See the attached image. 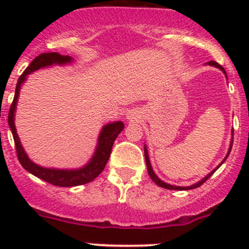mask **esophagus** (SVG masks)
Masks as SVG:
<instances>
[{
  "mask_svg": "<svg viewBox=\"0 0 249 249\" xmlns=\"http://www.w3.org/2000/svg\"><path fill=\"white\" fill-rule=\"evenodd\" d=\"M126 119H129L130 122H136L137 119H140L139 110H136V109L129 110V113L126 114Z\"/></svg>",
  "mask_w": 249,
  "mask_h": 249,
  "instance_id": "esophagus-1",
  "label": "esophagus"
}]
</instances>
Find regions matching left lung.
I'll return each instance as SVG.
<instances>
[{
  "instance_id": "left-lung-1",
  "label": "left lung",
  "mask_w": 249,
  "mask_h": 249,
  "mask_svg": "<svg viewBox=\"0 0 249 249\" xmlns=\"http://www.w3.org/2000/svg\"><path fill=\"white\" fill-rule=\"evenodd\" d=\"M207 65H210V66H214V67H217V69H219L220 71H222L223 73H224L225 76H227V72H225V70L223 69V67L220 66V65L218 64V62H215V61H208V62H207ZM231 136H232V139H233V130H232V131H231ZM232 139H231V142H230V147H229V150H228L227 155H225V158H224V159H223V161L220 162V164L218 165V166L215 167V169L213 170V171H211L210 173H208L207 176H206V177H203L201 180H199V182H197V183H195V184H193V185H189V187H177V185H172V184H169V183H165L164 180H161V179H160V178L158 177L157 175H155L154 171H153V167H152V165H150L149 155H148V149H147V147H145V144H144V159H145V164H147L148 175L150 176V178H152V180H153V182L155 183V184H158V185H159V187H161V188H165V189H170V190H189V189H195V188L200 187V185L203 184V183H205L206 180H207L208 178H210L211 176L213 175V173H214L215 171H217L218 169H219V166H220V165H222L223 162H224L225 160L228 159V157H229L230 152H231V147H232Z\"/></svg>"
}]
</instances>
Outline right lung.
<instances>
[{
  "label": "right lung",
  "mask_w": 249,
  "mask_h": 249,
  "mask_svg": "<svg viewBox=\"0 0 249 249\" xmlns=\"http://www.w3.org/2000/svg\"><path fill=\"white\" fill-rule=\"evenodd\" d=\"M71 62H73V59L71 56L61 55L59 53H43V54L35 57L34 61L29 65V67L25 70L24 73L18 79L16 95H14L13 104H12L8 114V125L12 130V134H13L18 159H19L21 166L36 177L46 180L50 184L56 185V187H76V185L87 184V183L94 180L100 173L104 171L105 166L109 159L110 152H112L113 143H114L118 135L124 129V123L123 122H113L102 126L99 139H97L96 149H95L91 159L88 161V164H85L83 167H79V169H49V167H43L35 164L27 157L17 134L16 123H14L18 99H19V92L22 83L26 80L27 74L32 73L37 70L53 66V65H67L71 64Z\"/></svg>",
  "instance_id": "add662e5"
}]
</instances>
